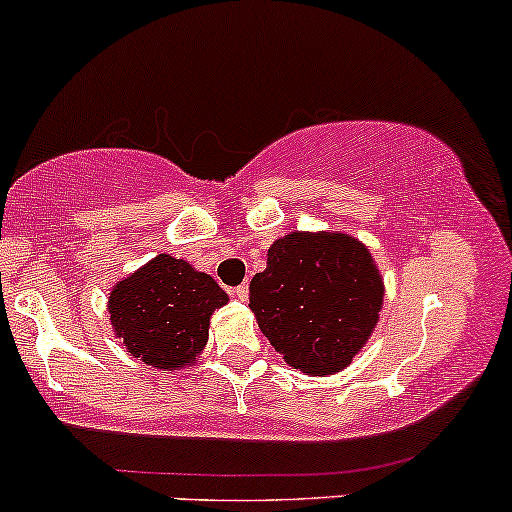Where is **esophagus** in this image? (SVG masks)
<instances>
[{
  "instance_id": "obj_1",
  "label": "esophagus",
  "mask_w": 512,
  "mask_h": 512,
  "mask_svg": "<svg viewBox=\"0 0 512 512\" xmlns=\"http://www.w3.org/2000/svg\"><path fill=\"white\" fill-rule=\"evenodd\" d=\"M231 293L238 298V301H245V298H248V284L236 286V289H231Z\"/></svg>"
}]
</instances>
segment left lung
I'll list each match as a JSON object with an SVG mask.
<instances>
[{
  "instance_id": "left-lung-1",
  "label": "left lung",
  "mask_w": 512,
  "mask_h": 512,
  "mask_svg": "<svg viewBox=\"0 0 512 512\" xmlns=\"http://www.w3.org/2000/svg\"><path fill=\"white\" fill-rule=\"evenodd\" d=\"M385 286L361 240L346 233H289L252 276L250 308L289 366L332 375L349 366L378 325Z\"/></svg>"
}]
</instances>
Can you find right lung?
Here are the masks:
<instances>
[{
    "label": "right lung",
    "mask_w": 512,
    "mask_h": 512,
    "mask_svg": "<svg viewBox=\"0 0 512 512\" xmlns=\"http://www.w3.org/2000/svg\"><path fill=\"white\" fill-rule=\"evenodd\" d=\"M228 303V293L190 262L158 255L108 296L115 337L146 366H192L209 339V317Z\"/></svg>",
    "instance_id": "add662e5"
}]
</instances>
